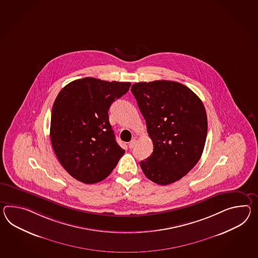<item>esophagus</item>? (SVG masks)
<instances>
[{
  "instance_id": "1",
  "label": "esophagus",
  "mask_w": 258,
  "mask_h": 258,
  "mask_svg": "<svg viewBox=\"0 0 258 258\" xmlns=\"http://www.w3.org/2000/svg\"><path fill=\"white\" fill-rule=\"evenodd\" d=\"M136 143H137V141H136L135 139H133V140H132V141L128 143V147L132 149V148H133V147L136 145Z\"/></svg>"
}]
</instances>
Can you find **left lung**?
Masks as SVG:
<instances>
[{"label":"left lung","instance_id":"1","mask_svg":"<svg viewBox=\"0 0 258 258\" xmlns=\"http://www.w3.org/2000/svg\"><path fill=\"white\" fill-rule=\"evenodd\" d=\"M154 150L141 161L145 175L157 184L179 181L200 160L207 137V114L201 99L174 81L132 86Z\"/></svg>","mask_w":258,"mask_h":258}]
</instances>
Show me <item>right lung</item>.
I'll return each mask as SVG.
<instances>
[{
  "instance_id": "right-lung-1",
  "label": "right lung",
  "mask_w": 258,
  "mask_h": 258,
  "mask_svg": "<svg viewBox=\"0 0 258 258\" xmlns=\"http://www.w3.org/2000/svg\"><path fill=\"white\" fill-rule=\"evenodd\" d=\"M130 87V82L86 77L69 83L57 95L51 114V144L63 168L76 180L101 182L124 155L108 110Z\"/></svg>"
}]
</instances>
